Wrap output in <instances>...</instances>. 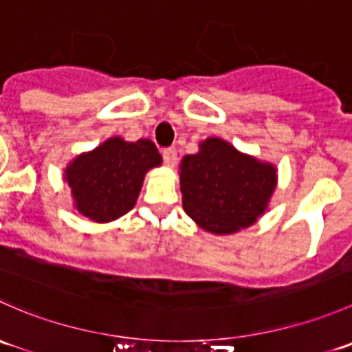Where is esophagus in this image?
I'll use <instances>...</instances> for the list:
<instances>
[{
	"instance_id": "obj_1",
	"label": "esophagus",
	"mask_w": 352,
	"mask_h": 352,
	"mask_svg": "<svg viewBox=\"0 0 352 352\" xmlns=\"http://www.w3.org/2000/svg\"><path fill=\"white\" fill-rule=\"evenodd\" d=\"M163 162L166 166H173L177 163V151L173 148H166L163 150Z\"/></svg>"
}]
</instances>
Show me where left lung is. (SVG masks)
I'll return each mask as SVG.
<instances>
[{"mask_svg":"<svg viewBox=\"0 0 352 352\" xmlns=\"http://www.w3.org/2000/svg\"><path fill=\"white\" fill-rule=\"evenodd\" d=\"M184 211L204 232L232 235L254 225L278 186V168L242 153L221 138L199 143L180 162Z\"/></svg>","mask_w":352,"mask_h":352,"instance_id":"left-lung-1","label":"left lung"}]
</instances>
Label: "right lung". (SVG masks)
Returning a JSON list of instances; mask_svg holds the SVG:
<instances>
[{
    "instance_id": "right-lung-1",
    "label": "right lung",
    "mask_w": 352,
    "mask_h": 352,
    "mask_svg": "<svg viewBox=\"0 0 352 352\" xmlns=\"http://www.w3.org/2000/svg\"><path fill=\"white\" fill-rule=\"evenodd\" d=\"M162 165L151 140L126 141L112 136L91 151L74 156L66 165L73 208L95 223L119 219L136 206L144 175Z\"/></svg>"
}]
</instances>
